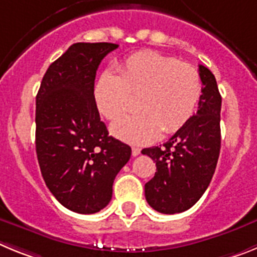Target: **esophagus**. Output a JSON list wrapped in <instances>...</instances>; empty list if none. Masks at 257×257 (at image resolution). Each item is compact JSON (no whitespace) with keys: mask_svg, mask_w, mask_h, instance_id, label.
I'll use <instances>...</instances> for the list:
<instances>
[{"mask_svg":"<svg viewBox=\"0 0 257 257\" xmlns=\"http://www.w3.org/2000/svg\"><path fill=\"white\" fill-rule=\"evenodd\" d=\"M131 153H133L134 157L139 156V154H140V149L139 148H135V147H133V149H131Z\"/></svg>","mask_w":257,"mask_h":257,"instance_id":"34e87169","label":"esophagus"}]
</instances>
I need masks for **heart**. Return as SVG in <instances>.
<instances>
[{"label":"heart","instance_id":"heart-1","mask_svg":"<svg viewBox=\"0 0 257 257\" xmlns=\"http://www.w3.org/2000/svg\"><path fill=\"white\" fill-rule=\"evenodd\" d=\"M117 73L104 70L96 79L94 97L108 119L126 112L131 95L140 112L115 121L110 127L118 139L135 145L149 144L161 133L174 134L189 121L202 95L198 70L189 63L156 51H139L117 65Z\"/></svg>","mask_w":257,"mask_h":257}]
</instances>
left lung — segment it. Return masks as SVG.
<instances>
[{"mask_svg":"<svg viewBox=\"0 0 257 257\" xmlns=\"http://www.w3.org/2000/svg\"><path fill=\"white\" fill-rule=\"evenodd\" d=\"M202 95L198 110L162 147L143 149L156 162L154 178L145 184V198L162 213L189 210L206 192L220 154L221 95L215 76L199 65Z\"/></svg>","mask_w":257,"mask_h":257,"instance_id":"1","label":"left lung"}]
</instances>
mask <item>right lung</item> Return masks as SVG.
Here are the masks:
<instances>
[{
	"label": "right lung",
	"mask_w": 257,
	"mask_h": 257,
	"mask_svg": "<svg viewBox=\"0 0 257 257\" xmlns=\"http://www.w3.org/2000/svg\"><path fill=\"white\" fill-rule=\"evenodd\" d=\"M115 44H73L46 70L36 96V152L50 192L68 210L95 213L112 199L131 148L108 135L94 97L99 64Z\"/></svg>",
	"instance_id": "right-lung-1"
}]
</instances>
